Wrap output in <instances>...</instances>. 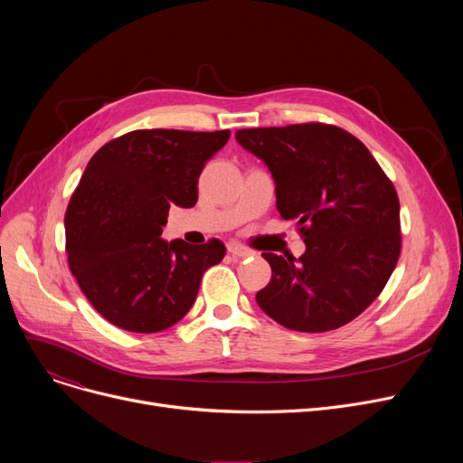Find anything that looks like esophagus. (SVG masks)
<instances>
[{"mask_svg": "<svg viewBox=\"0 0 463 463\" xmlns=\"http://www.w3.org/2000/svg\"><path fill=\"white\" fill-rule=\"evenodd\" d=\"M227 250H229V253H231L232 257H240V259H244V257H251V255H255V253H253V250H250V248H246V246L238 244V241H229Z\"/></svg>", "mask_w": 463, "mask_h": 463, "instance_id": "obj_1", "label": "esophagus"}]
</instances>
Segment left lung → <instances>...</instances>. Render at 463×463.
<instances>
[{
	"mask_svg": "<svg viewBox=\"0 0 463 463\" xmlns=\"http://www.w3.org/2000/svg\"><path fill=\"white\" fill-rule=\"evenodd\" d=\"M236 140L270 168L278 212L297 219L306 241L298 259L262 253L272 279L257 304L297 332L351 323L381 295L400 259L394 184L354 135L321 121L238 129Z\"/></svg>",
	"mask_w": 463,
	"mask_h": 463,
	"instance_id": "8db88e82",
	"label": "left lung"
}]
</instances>
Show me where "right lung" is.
<instances>
[{"label":"right lung","instance_id":"1","mask_svg":"<svg viewBox=\"0 0 463 463\" xmlns=\"http://www.w3.org/2000/svg\"><path fill=\"white\" fill-rule=\"evenodd\" d=\"M229 129H137L90 159L65 212V253L79 287L118 328L152 334L176 325L197 298L203 274L225 257L223 241L191 248L161 238L168 208L199 199L206 161Z\"/></svg>","mask_w":463,"mask_h":463}]
</instances>
